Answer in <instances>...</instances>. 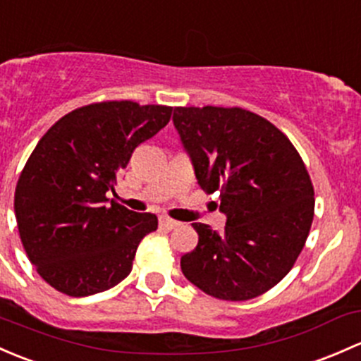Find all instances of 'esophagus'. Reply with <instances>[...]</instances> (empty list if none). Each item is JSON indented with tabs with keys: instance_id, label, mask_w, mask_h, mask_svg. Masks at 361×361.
I'll list each match as a JSON object with an SVG mask.
<instances>
[{
	"instance_id": "obj_1",
	"label": "esophagus",
	"mask_w": 361,
	"mask_h": 361,
	"mask_svg": "<svg viewBox=\"0 0 361 361\" xmlns=\"http://www.w3.org/2000/svg\"><path fill=\"white\" fill-rule=\"evenodd\" d=\"M159 225H161V228H164V230H174L178 225H180V223L168 218V216H161V218H159Z\"/></svg>"
}]
</instances>
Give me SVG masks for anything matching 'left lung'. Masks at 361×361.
Segmentation results:
<instances>
[{
    "instance_id": "left-lung-1",
    "label": "left lung",
    "mask_w": 361,
    "mask_h": 361,
    "mask_svg": "<svg viewBox=\"0 0 361 361\" xmlns=\"http://www.w3.org/2000/svg\"><path fill=\"white\" fill-rule=\"evenodd\" d=\"M173 124L197 183L219 192L223 233L192 223L199 244L181 256L195 287L225 301H247L275 287L301 254L314 192L301 155L270 121L238 107H176Z\"/></svg>"
}]
</instances>
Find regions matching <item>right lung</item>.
<instances>
[{
  "label": "right lung",
  "mask_w": 361,
  "mask_h": 361,
  "mask_svg": "<svg viewBox=\"0 0 361 361\" xmlns=\"http://www.w3.org/2000/svg\"><path fill=\"white\" fill-rule=\"evenodd\" d=\"M173 107L102 102L75 109L37 142L15 188V216L29 261L53 289H112L130 275L157 216L109 204L133 150L169 123Z\"/></svg>",
  "instance_id": "right-lung-1"
}]
</instances>
